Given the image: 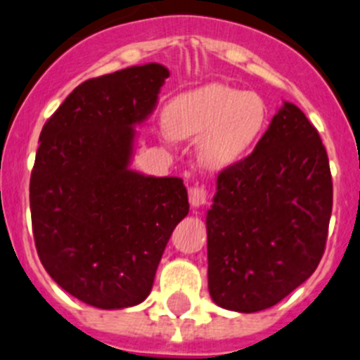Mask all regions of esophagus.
Segmentation results:
<instances>
[{"instance_id":"obj_1","label":"esophagus","mask_w":360,"mask_h":360,"mask_svg":"<svg viewBox=\"0 0 360 360\" xmlns=\"http://www.w3.org/2000/svg\"><path fill=\"white\" fill-rule=\"evenodd\" d=\"M188 201H191L192 207H201L210 202V195L205 187H192L188 191Z\"/></svg>"}]
</instances>
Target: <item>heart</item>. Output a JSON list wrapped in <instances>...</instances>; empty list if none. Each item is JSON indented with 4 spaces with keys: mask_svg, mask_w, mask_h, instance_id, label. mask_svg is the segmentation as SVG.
I'll return each instance as SVG.
<instances>
[{
    "mask_svg": "<svg viewBox=\"0 0 360 360\" xmlns=\"http://www.w3.org/2000/svg\"><path fill=\"white\" fill-rule=\"evenodd\" d=\"M266 107L257 94L207 84L175 97L166 109L162 131L168 139H198V154L210 169L243 161L260 136Z\"/></svg>",
    "mask_w": 360,
    "mask_h": 360,
    "instance_id": "b5f03b06",
    "label": "heart"
}]
</instances>
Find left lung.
<instances>
[{
	"mask_svg": "<svg viewBox=\"0 0 360 360\" xmlns=\"http://www.w3.org/2000/svg\"><path fill=\"white\" fill-rule=\"evenodd\" d=\"M331 207L321 136L284 102L253 153L218 175L206 213L211 300L253 314L286 298L321 262Z\"/></svg>",
	"mask_w": 360,
	"mask_h": 360,
	"instance_id": "1",
	"label": "left lung"
}]
</instances>
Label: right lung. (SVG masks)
Segmentation results:
<instances>
[{
    "instance_id": "obj_1",
    "label": "right lung",
    "mask_w": 360,
    "mask_h": 360,
    "mask_svg": "<svg viewBox=\"0 0 360 360\" xmlns=\"http://www.w3.org/2000/svg\"><path fill=\"white\" fill-rule=\"evenodd\" d=\"M169 70L133 65L84 81L43 126L31 175L32 232L51 279L103 310L142 303L172 232L188 213L176 176L129 168L135 126Z\"/></svg>"
}]
</instances>
